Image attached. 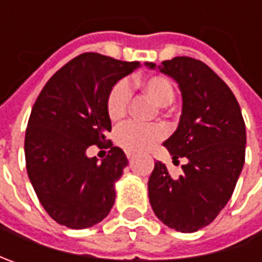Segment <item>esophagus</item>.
<instances>
[{
  "mask_svg": "<svg viewBox=\"0 0 262 262\" xmlns=\"http://www.w3.org/2000/svg\"><path fill=\"white\" fill-rule=\"evenodd\" d=\"M126 157H128V160H133V159L136 157V155H134V153H131V151H126Z\"/></svg>",
  "mask_w": 262,
  "mask_h": 262,
  "instance_id": "1",
  "label": "esophagus"
}]
</instances>
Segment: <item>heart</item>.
<instances>
[{"label":"heart","mask_w":262,"mask_h":262,"mask_svg":"<svg viewBox=\"0 0 262 262\" xmlns=\"http://www.w3.org/2000/svg\"><path fill=\"white\" fill-rule=\"evenodd\" d=\"M146 95H148L157 106L165 107L173 100V86L166 77L153 76L140 78L136 81ZM131 99V89L126 80H119L109 90L106 97V111L112 121H118L124 118L128 111ZM165 136V128L156 124H138L134 121L124 122L116 128L115 140L121 147L128 151H144L155 141Z\"/></svg>","instance_id":"b5f03b06"}]
</instances>
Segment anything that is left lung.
<instances>
[{
	"mask_svg": "<svg viewBox=\"0 0 262 262\" xmlns=\"http://www.w3.org/2000/svg\"><path fill=\"white\" fill-rule=\"evenodd\" d=\"M150 70L173 78L182 96L176 131L163 143L173 159L185 157L184 173L172 178L155 163L148 198L167 227L192 233L210 225L233 194L245 163L247 131L241 106L227 84L204 62L175 56Z\"/></svg>",
	"mask_w": 262,
	"mask_h": 262,
	"instance_id": "left-lung-1",
	"label": "left lung"
}]
</instances>
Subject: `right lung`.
I'll return each instance as SVG.
<instances>
[{"label": "right lung", "instance_id": "1", "mask_svg": "<svg viewBox=\"0 0 262 262\" xmlns=\"http://www.w3.org/2000/svg\"><path fill=\"white\" fill-rule=\"evenodd\" d=\"M138 66L81 54L56 71L36 99L25 138L27 175L46 213L62 226H95L115 203V184L128 159L106 138L112 129L106 97ZM93 144L111 147L106 159L86 156Z\"/></svg>", "mask_w": 262, "mask_h": 262}]
</instances>
